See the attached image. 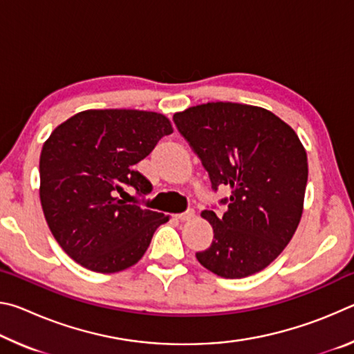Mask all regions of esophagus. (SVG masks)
Wrapping results in <instances>:
<instances>
[{
	"label": "esophagus",
	"mask_w": 354,
	"mask_h": 354,
	"mask_svg": "<svg viewBox=\"0 0 354 354\" xmlns=\"http://www.w3.org/2000/svg\"><path fill=\"white\" fill-rule=\"evenodd\" d=\"M194 215H195L194 209H187V211L183 212V214H176L175 217H176V220H179V221H187V220H190V218H194Z\"/></svg>",
	"instance_id": "1"
}]
</instances>
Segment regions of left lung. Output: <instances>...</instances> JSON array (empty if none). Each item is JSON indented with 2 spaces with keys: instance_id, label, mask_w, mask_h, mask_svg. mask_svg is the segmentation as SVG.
Instances as JSON below:
<instances>
[{
  "instance_id": "left-lung-1",
  "label": "left lung",
  "mask_w": 354,
  "mask_h": 354,
  "mask_svg": "<svg viewBox=\"0 0 354 354\" xmlns=\"http://www.w3.org/2000/svg\"><path fill=\"white\" fill-rule=\"evenodd\" d=\"M173 120L212 189H231L221 200L227 205L223 215L201 212L214 241L196 259L230 279L263 270L283 253L303 214L308 156L297 133L263 107L230 101L189 107Z\"/></svg>"
}]
</instances>
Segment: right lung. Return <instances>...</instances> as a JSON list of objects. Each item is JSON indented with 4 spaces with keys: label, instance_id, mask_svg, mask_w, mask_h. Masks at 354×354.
<instances>
[{
    "label": "right lung",
    "instance_id": "right-lung-1",
    "mask_svg": "<svg viewBox=\"0 0 354 354\" xmlns=\"http://www.w3.org/2000/svg\"><path fill=\"white\" fill-rule=\"evenodd\" d=\"M173 133L162 113L88 109L59 124L40 154V203L62 250L80 266L117 273L139 262L169 215L120 200L153 185L134 165Z\"/></svg>",
    "mask_w": 354,
    "mask_h": 354
}]
</instances>
